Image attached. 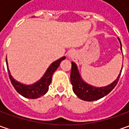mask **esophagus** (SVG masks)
<instances>
[{"instance_id": "esophagus-1", "label": "esophagus", "mask_w": 129, "mask_h": 129, "mask_svg": "<svg viewBox=\"0 0 129 129\" xmlns=\"http://www.w3.org/2000/svg\"><path fill=\"white\" fill-rule=\"evenodd\" d=\"M74 54H75V52H74L73 50H71V51L68 52V53H67L68 57H73V56H74Z\"/></svg>"}]
</instances>
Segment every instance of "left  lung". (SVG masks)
Masks as SVG:
<instances>
[{"label": "left lung", "instance_id": "1", "mask_svg": "<svg viewBox=\"0 0 129 129\" xmlns=\"http://www.w3.org/2000/svg\"><path fill=\"white\" fill-rule=\"evenodd\" d=\"M121 44V50L122 51L121 42L119 38H118ZM123 68V67H122ZM122 68L118 76L111 84L106 87H96L87 84L82 79L77 65L75 62H72V69L70 73V81L72 85V90L75 95L81 100L85 101H93L99 100L108 95L116 87L118 82L119 77L121 74Z\"/></svg>", "mask_w": 129, "mask_h": 129}]
</instances>
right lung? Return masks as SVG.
I'll use <instances>...</instances> for the list:
<instances>
[{"label": "right lung", "instance_id": "obj_1", "mask_svg": "<svg viewBox=\"0 0 129 129\" xmlns=\"http://www.w3.org/2000/svg\"><path fill=\"white\" fill-rule=\"evenodd\" d=\"M64 59H65V57H63L52 63L50 66L48 67L47 70L43 75V77L39 81L34 83L32 85H23L21 82H18L16 80H14V78L11 76L10 73V70H8L7 58H6V64H7L9 78L11 80L13 86L16 89V90L22 96L27 98H31V99L40 98L47 92L49 90V85L52 82L53 73L55 72V70L59 66V64Z\"/></svg>", "mask_w": 129, "mask_h": 129}]
</instances>
